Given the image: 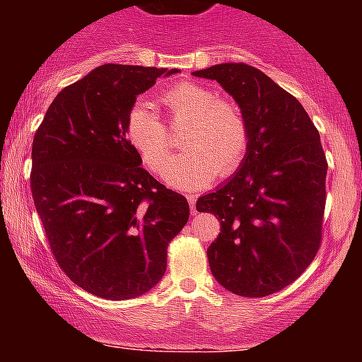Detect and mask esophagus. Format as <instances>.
I'll return each instance as SVG.
<instances>
[{"mask_svg": "<svg viewBox=\"0 0 362 362\" xmlns=\"http://www.w3.org/2000/svg\"><path fill=\"white\" fill-rule=\"evenodd\" d=\"M195 195H187V201H189V206H190V213L192 214H195L197 213V211H195Z\"/></svg>", "mask_w": 362, "mask_h": 362, "instance_id": "esophagus-1", "label": "esophagus"}]
</instances>
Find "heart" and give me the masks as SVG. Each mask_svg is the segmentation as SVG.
<instances>
[{
    "label": "heart",
    "instance_id": "1",
    "mask_svg": "<svg viewBox=\"0 0 362 362\" xmlns=\"http://www.w3.org/2000/svg\"><path fill=\"white\" fill-rule=\"evenodd\" d=\"M161 103L172 117L187 119L180 156L168 159L170 139L165 122L146 102L131 110L127 136L143 156L144 163L158 172L165 184L180 190H197L209 185L221 172H235L248 148V122L242 109L228 98H216L197 83H177L161 95Z\"/></svg>",
    "mask_w": 362,
    "mask_h": 362
}]
</instances>
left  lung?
I'll use <instances>...</instances> for the list:
<instances>
[{"instance_id": "8db88e82", "label": "left lung", "mask_w": 362, "mask_h": 362, "mask_svg": "<svg viewBox=\"0 0 362 362\" xmlns=\"http://www.w3.org/2000/svg\"><path fill=\"white\" fill-rule=\"evenodd\" d=\"M192 74L218 81L250 132L238 170L195 204L221 223L207 248L211 272L238 296H269L306 271L322 242L328 165L320 134L301 103L253 66L223 62Z\"/></svg>"}]
</instances>
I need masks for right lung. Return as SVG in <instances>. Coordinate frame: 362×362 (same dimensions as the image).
Listing matches in <instances>:
<instances>
[{
    "label": "right lung",
    "mask_w": 362,
    "mask_h": 362,
    "mask_svg": "<svg viewBox=\"0 0 362 362\" xmlns=\"http://www.w3.org/2000/svg\"><path fill=\"white\" fill-rule=\"evenodd\" d=\"M178 69L103 64L57 93L35 132L30 187L66 276L105 300H131L167 271L189 202L141 167L127 139L138 95Z\"/></svg>",
    "instance_id": "1"
}]
</instances>
